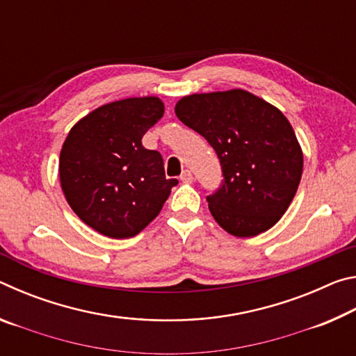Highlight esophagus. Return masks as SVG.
<instances>
[{"instance_id":"esophagus-1","label":"esophagus","mask_w":356,"mask_h":356,"mask_svg":"<svg viewBox=\"0 0 356 356\" xmlns=\"http://www.w3.org/2000/svg\"><path fill=\"white\" fill-rule=\"evenodd\" d=\"M180 180H182V182H185V184H191L193 180H195V177H193L191 171L185 170L182 174H180Z\"/></svg>"}]
</instances>
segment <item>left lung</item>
Segmentation results:
<instances>
[{
	"instance_id": "left-lung-1",
	"label": "left lung",
	"mask_w": 356,
	"mask_h": 356,
	"mask_svg": "<svg viewBox=\"0 0 356 356\" xmlns=\"http://www.w3.org/2000/svg\"><path fill=\"white\" fill-rule=\"evenodd\" d=\"M176 116L206 138L220 160L222 182L207 196L216 222L236 237H254L275 226L303 171V154L284 114L232 89L180 99Z\"/></svg>"
}]
</instances>
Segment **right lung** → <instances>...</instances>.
Returning <instances> with one entry per match:
<instances>
[{
  "instance_id": "right-lung-1",
  "label": "right lung",
  "mask_w": 356,
  "mask_h": 356,
  "mask_svg": "<svg viewBox=\"0 0 356 356\" xmlns=\"http://www.w3.org/2000/svg\"><path fill=\"white\" fill-rule=\"evenodd\" d=\"M165 113L156 97L97 108L74 125L59 156V179L72 210L111 238L141 232L160 213L177 179H166L159 150L143 135Z\"/></svg>"
}]
</instances>
